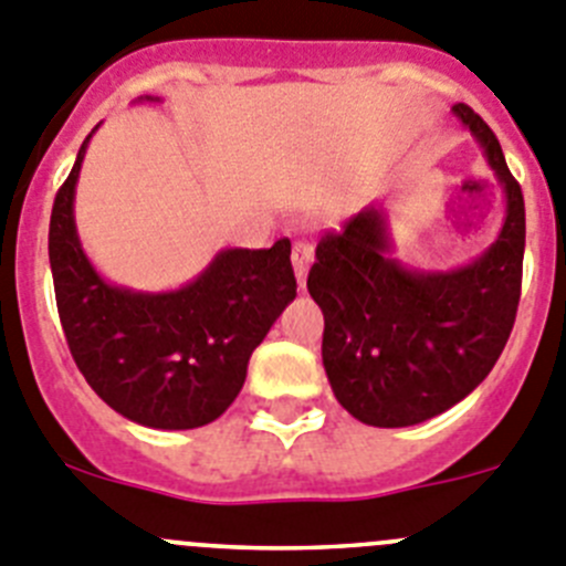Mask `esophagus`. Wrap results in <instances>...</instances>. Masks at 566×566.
<instances>
[{
    "label": "esophagus",
    "mask_w": 566,
    "mask_h": 566,
    "mask_svg": "<svg viewBox=\"0 0 566 566\" xmlns=\"http://www.w3.org/2000/svg\"><path fill=\"white\" fill-rule=\"evenodd\" d=\"M311 258H314V243H311V241H294L292 263H294V274H297L300 286H305V274H308Z\"/></svg>",
    "instance_id": "34e87169"
}]
</instances>
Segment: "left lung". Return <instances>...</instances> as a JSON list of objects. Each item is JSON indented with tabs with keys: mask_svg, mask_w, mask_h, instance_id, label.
<instances>
[{
	"mask_svg": "<svg viewBox=\"0 0 566 566\" xmlns=\"http://www.w3.org/2000/svg\"><path fill=\"white\" fill-rule=\"evenodd\" d=\"M458 120L505 188L496 241L469 266L412 272L390 258L385 212L365 207L325 232L308 272L323 308V365L336 401L367 427H412L463 401L491 373L522 294L525 199L500 139L465 103Z\"/></svg>",
	"mask_w": 566,
	"mask_h": 566,
	"instance_id": "obj_1",
	"label": "left lung"
}]
</instances>
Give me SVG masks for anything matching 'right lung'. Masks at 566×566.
Segmentation results:
<instances>
[{"instance_id": "right-lung-1", "label": "right lung", "mask_w": 566, "mask_h": 566, "mask_svg": "<svg viewBox=\"0 0 566 566\" xmlns=\"http://www.w3.org/2000/svg\"><path fill=\"white\" fill-rule=\"evenodd\" d=\"M90 137L50 216V269L70 354L92 390L128 421L205 427L235 401L249 356L297 297L292 241L224 249L176 292L112 286L83 252L72 212Z\"/></svg>"}]
</instances>
